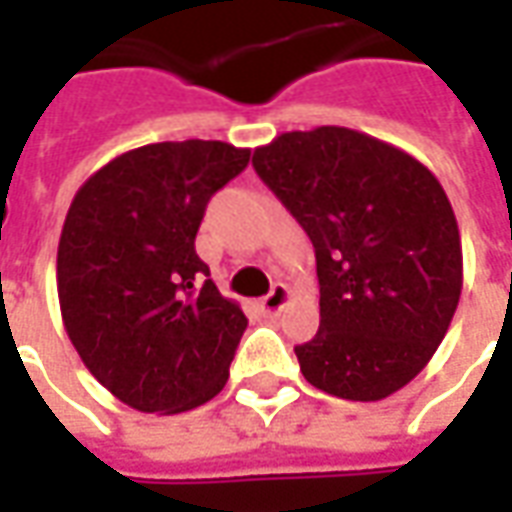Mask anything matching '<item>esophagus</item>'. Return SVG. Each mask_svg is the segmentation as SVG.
<instances>
[{"mask_svg": "<svg viewBox=\"0 0 512 512\" xmlns=\"http://www.w3.org/2000/svg\"><path fill=\"white\" fill-rule=\"evenodd\" d=\"M288 299H290V290L285 288L282 282H277V285L271 288V293L263 299V310H266L268 315H277V312L288 304Z\"/></svg>", "mask_w": 512, "mask_h": 512, "instance_id": "34e87169", "label": "esophagus"}]
</instances>
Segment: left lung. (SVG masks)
Returning a JSON list of instances; mask_svg holds the SVG:
<instances>
[{
	"label": "left lung",
	"mask_w": 512,
	"mask_h": 512,
	"mask_svg": "<svg viewBox=\"0 0 512 512\" xmlns=\"http://www.w3.org/2000/svg\"><path fill=\"white\" fill-rule=\"evenodd\" d=\"M257 175L315 246L321 326L296 345L304 378L343 400H384L417 376L463 288L461 233L436 175L343 126L255 147Z\"/></svg>",
	"instance_id": "obj_1"
}]
</instances>
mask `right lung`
Wrapping results in <instances>:
<instances>
[{
	"label": "right lung",
	"mask_w": 512,
	"mask_h": 512,
	"mask_svg": "<svg viewBox=\"0 0 512 512\" xmlns=\"http://www.w3.org/2000/svg\"><path fill=\"white\" fill-rule=\"evenodd\" d=\"M227 142H156L112 158L76 191L57 249L65 332L126 406L180 414L216 397L246 315L194 249L205 205L244 172Z\"/></svg>",
	"instance_id": "add662e5"
}]
</instances>
